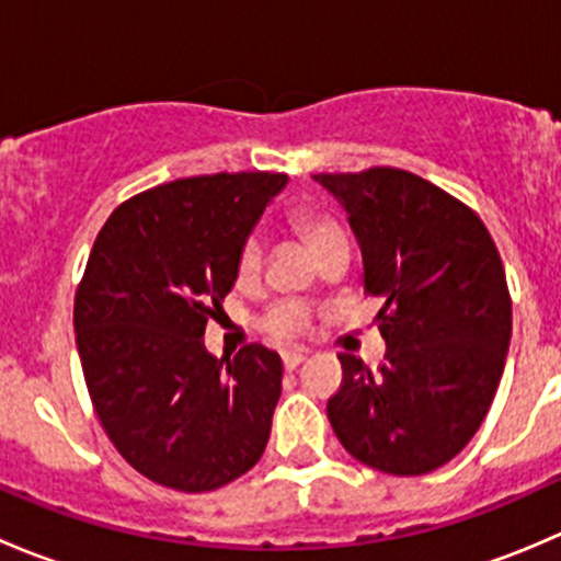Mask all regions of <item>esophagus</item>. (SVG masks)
Returning <instances> with one entry per match:
<instances>
[{"label":"esophagus","instance_id":"1","mask_svg":"<svg viewBox=\"0 0 561 561\" xmlns=\"http://www.w3.org/2000/svg\"><path fill=\"white\" fill-rule=\"evenodd\" d=\"M304 350H287V353H282V364H285V369H298V366L304 364Z\"/></svg>","mask_w":561,"mask_h":561}]
</instances>
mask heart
Instances as JSON below:
<instances>
[{
	"instance_id": "b5f03b06",
	"label": "heart",
	"mask_w": 561,
	"mask_h": 561,
	"mask_svg": "<svg viewBox=\"0 0 561 561\" xmlns=\"http://www.w3.org/2000/svg\"><path fill=\"white\" fill-rule=\"evenodd\" d=\"M293 225H296L298 233L307 239V244L314 254L325 244H331V241L342 239L339 225L333 222L328 214L312 211V208L298 211L296 217H293ZM260 271H263V241H260L257 236H249L244 244H241L239 254H236V282H239V285H252V282H257ZM307 320L309 314L301 304L285 301L265 314L263 328L274 339H293L307 328Z\"/></svg>"
}]
</instances>
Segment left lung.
I'll return each instance as SVG.
<instances>
[{"instance_id": "obj_1", "label": "left lung", "mask_w": 561, "mask_h": 561, "mask_svg": "<svg viewBox=\"0 0 561 561\" xmlns=\"http://www.w3.org/2000/svg\"><path fill=\"white\" fill-rule=\"evenodd\" d=\"M364 260V296L388 342L371 371L342 353L328 421L350 456L388 474L448 463L483 423L511 347L505 268L478 214L399 168L317 173Z\"/></svg>"}]
</instances>
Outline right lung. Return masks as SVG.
Wrapping results in <instances>:
<instances>
[{
    "mask_svg": "<svg viewBox=\"0 0 561 561\" xmlns=\"http://www.w3.org/2000/svg\"><path fill=\"white\" fill-rule=\"evenodd\" d=\"M282 173L179 179L107 217L76 293V344L94 412L154 483L214 491L263 456L282 358L263 344L211 355L206 322L236 285V254Z\"/></svg>",
    "mask_w": 561,
    "mask_h": 561,
    "instance_id": "obj_1",
    "label": "right lung"
}]
</instances>
